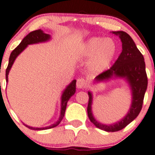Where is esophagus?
Segmentation results:
<instances>
[{"label": "esophagus", "instance_id": "34e87169", "mask_svg": "<svg viewBox=\"0 0 155 155\" xmlns=\"http://www.w3.org/2000/svg\"><path fill=\"white\" fill-rule=\"evenodd\" d=\"M87 85V81L84 80V78H80V79H78L77 82H76V87L78 88H84Z\"/></svg>", "mask_w": 155, "mask_h": 155}]
</instances>
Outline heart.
Instances as JSON below:
<instances>
[{"label": "heart", "mask_w": 155, "mask_h": 155, "mask_svg": "<svg viewBox=\"0 0 155 155\" xmlns=\"http://www.w3.org/2000/svg\"><path fill=\"white\" fill-rule=\"evenodd\" d=\"M117 52L115 41L111 38H92L84 45L82 55L91 58L88 64L91 73H100L107 68Z\"/></svg>", "instance_id": "obj_1"}]
</instances>
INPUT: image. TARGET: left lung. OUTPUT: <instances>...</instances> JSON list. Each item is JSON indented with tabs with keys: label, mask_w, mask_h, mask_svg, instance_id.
I'll use <instances>...</instances> for the list:
<instances>
[{
	"label": "left lung",
	"mask_w": 155,
	"mask_h": 155,
	"mask_svg": "<svg viewBox=\"0 0 155 155\" xmlns=\"http://www.w3.org/2000/svg\"><path fill=\"white\" fill-rule=\"evenodd\" d=\"M113 34L119 35L122 42V52L114 64L110 69L103 71L96 76L97 82L109 80L112 78H124L132 90V105L128 114L124 118L115 124H104L96 120L91 110L92 93L88 91L89 102L87 114L90 120L97 128L106 132H117L129 124L141 111L144 94L147 88V76L145 68L143 56L136 47V44L129 35L124 31H113Z\"/></svg>",
	"instance_id": "8db88e82"
}]
</instances>
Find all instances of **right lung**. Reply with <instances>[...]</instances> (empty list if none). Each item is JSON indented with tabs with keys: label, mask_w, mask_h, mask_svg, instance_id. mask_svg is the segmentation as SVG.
Segmentation results:
<instances>
[{
	"label": "right lung",
	"mask_w": 155,
	"mask_h": 155,
	"mask_svg": "<svg viewBox=\"0 0 155 155\" xmlns=\"http://www.w3.org/2000/svg\"><path fill=\"white\" fill-rule=\"evenodd\" d=\"M51 38L50 35L48 34L44 33L43 31H41V29L36 30L34 31L31 33H29L26 36L22 41L19 43L17 47L14 49L13 51L11 53V55L9 57V61H8V65L6 69V82H8V75L9 73V71L11 69L12 66L13 64L14 61H15V58H17L18 55L19 53H21L22 52L26 49L28 45H31V44H36L39 43V42H45V41H49ZM75 84H76V80H74L71 81V84L68 86L65 90L64 91L63 94L61 95V114H60V117L57 122H55L54 124H51V125L47 126V127H44V128H34V127H31L27 124H24L26 127H27L30 129L32 130H45V129H49V128H54L56 126H58V124L61 123V121L63 119L64 116V113H65L66 106H67V103L68 102V100L70 99V97L73 95L75 93Z\"/></svg>",
	"instance_id": "1"
}]
</instances>
